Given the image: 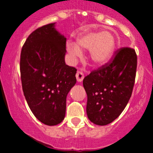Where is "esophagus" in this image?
<instances>
[{"label":"esophagus","mask_w":153,"mask_h":153,"mask_svg":"<svg viewBox=\"0 0 153 153\" xmlns=\"http://www.w3.org/2000/svg\"><path fill=\"white\" fill-rule=\"evenodd\" d=\"M76 79H77L78 82H82L84 78V75L81 71H77L76 74Z\"/></svg>","instance_id":"1"}]
</instances>
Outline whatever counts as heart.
Returning a JSON list of instances; mask_svg holds the SVG:
<instances>
[{"instance_id": "heart-1", "label": "heart", "mask_w": 153, "mask_h": 153, "mask_svg": "<svg viewBox=\"0 0 153 153\" xmlns=\"http://www.w3.org/2000/svg\"><path fill=\"white\" fill-rule=\"evenodd\" d=\"M117 42L109 31H86L76 38V44L69 42L67 48L74 59L81 56L82 50H90V58L96 66H102L111 60Z\"/></svg>"}]
</instances>
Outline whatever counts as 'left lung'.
I'll list each match as a JSON object with an SVG mask.
<instances>
[{"instance_id":"1","label":"left lung","mask_w":153,"mask_h":153,"mask_svg":"<svg viewBox=\"0 0 153 153\" xmlns=\"http://www.w3.org/2000/svg\"><path fill=\"white\" fill-rule=\"evenodd\" d=\"M136 67L135 50L123 47L116 53L112 61L84 78L86 113L92 123L106 126L123 111L132 95Z\"/></svg>"}]
</instances>
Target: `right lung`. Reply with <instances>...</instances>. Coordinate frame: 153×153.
<instances>
[{"label":"right lung","instance_id":"1","mask_svg":"<svg viewBox=\"0 0 153 153\" xmlns=\"http://www.w3.org/2000/svg\"><path fill=\"white\" fill-rule=\"evenodd\" d=\"M66 41L52 23L32 32L21 51L24 95L36 118L47 126L63 121L67 96L76 83V70L65 63Z\"/></svg>","mask_w":153,"mask_h":153}]
</instances>
